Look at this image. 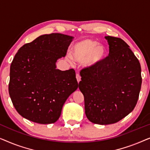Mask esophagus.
Instances as JSON below:
<instances>
[{
    "label": "esophagus",
    "instance_id": "34e87169",
    "mask_svg": "<svg viewBox=\"0 0 150 150\" xmlns=\"http://www.w3.org/2000/svg\"><path fill=\"white\" fill-rule=\"evenodd\" d=\"M76 79H77L78 83H79V82L81 81V76H80V74H79V73H76Z\"/></svg>",
    "mask_w": 150,
    "mask_h": 150
}]
</instances>
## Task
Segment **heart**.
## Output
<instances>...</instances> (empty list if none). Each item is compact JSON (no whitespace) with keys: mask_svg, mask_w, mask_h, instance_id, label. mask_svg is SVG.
I'll list each match as a JSON object with an SVG mask.
<instances>
[{"mask_svg":"<svg viewBox=\"0 0 150 150\" xmlns=\"http://www.w3.org/2000/svg\"><path fill=\"white\" fill-rule=\"evenodd\" d=\"M106 55L107 49L104 45L91 39H85L71 46V55L67 56V59L69 61L85 62L86 66L92 67L103 61Z\"/></svg>","mask_w":150,"mask_h":150,"instance_id":"obj_1","label":"heart"}]
</instances>
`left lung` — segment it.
Returning a JSON list of instances; mask_svg holds the SVG:
<instances>
[{"label": "left lung", "mask_w": 150, "mask_h": 150, "mask_svg": "<svg viewBox=\"0 0 150 150\" xmlns=\"http://www.w3.org/2000/svg\"><path fill=\"white\" fill-rule=\"evenodd\" d=\"M105 39L109 54L97 65L83 69L79 83L86 116L100 125L115 124L130 113L142 83L140 63L130 46L120 38Z\"/></svg>", "instance_id": "left-lung-1"}]
</instances>
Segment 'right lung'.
Masks as SVG:
<instances>
[{"label": "right lung", "mask_w": 150, "mask_h": 150, "mask_svg": "<svg viewBox=\"0 0 150 150\" xmlns=\"http://www.w3.org/2000/svg\"><path fill=\"white\" fill-rule=\"evenodd\" d=\"M73 37L51 33L22 46L10 67L9 93L16 110L31 122H56L67 98L79 87L73 69H57Z\"/></svg>", "instance_id": "right-lung-1"}]
</instances>
